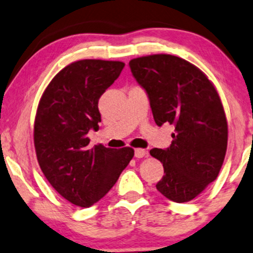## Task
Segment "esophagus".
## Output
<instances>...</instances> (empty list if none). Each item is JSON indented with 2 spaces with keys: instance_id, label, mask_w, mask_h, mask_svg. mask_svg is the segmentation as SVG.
<instances>
[{
  "instance_id": "obj_1",
  "label": "esophagus",
  "mask_w": 253,
  "mask_h": 253,
  "mask_svg": "<svg viewBox=\"0 0 253 253\" xmlns=\"http://www.w3.org/2000/svg\"><path fill=\"white\" fill-rule=\"evenodd\" d=\"M148 155V151L145 149H136L135 150V157L136 158H143Z\"/></svg>"
}]
</instances>
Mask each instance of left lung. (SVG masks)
<instances>
[{
	"mask_svg": "<svg viewBox=\"0 0 253 253\" xmlns=\"http://www.w3.org/2000/svg\"><path fill=\"white\" fill-rule=\"evenodd\" d=\"M129 65L156 124L174 126L169 148L150 150L165 173L156 188L172 202L191 201L217 178L225 157L227 123L219 95L197 67L177 56H143Z\"/></svg>",
	"mask_w": 253,
	"mask_h": 253,
	"instance_id": "left-lung-1",
	"label": "left lung"
}]
</instances>
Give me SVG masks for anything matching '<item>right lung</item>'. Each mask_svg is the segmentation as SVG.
Instances as JSON below:
<instances>
[{"label":"right lung","mask_w":253,"mask_h":253,"mask_svg":"<svg viewBox=\"0 0 253 253\" xmlns=\"http://www.w3.org/2000/svg\"><path fill=\"white\" fill-rule=\"evenodd\" d=\"M123 68L118 61L74 62L52 79L37 108L34 144L41 170L77 207L89 208L104 197L133 157L131 148H90L86 137L98 130V99Z\"/></svg>","instance_id":"1"}]
</instances>
